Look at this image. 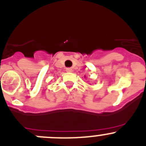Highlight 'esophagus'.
Wrapping results in <instances>:
<instances>
[{"label":"esophagus","instance_id":"obj_1","mask_svg":"<svg viewBox=\"0 0 146 146\" xmlns=\"http://www.w3.org/2000/svg\"><path fill=\"white\" fill-rule=\"evenodd\" d=\"M66 71L67 72H72V71H73V70H72L71 68H67Z\"/></svg>","mask_w":146,"mask_h":146}]
</instances>
